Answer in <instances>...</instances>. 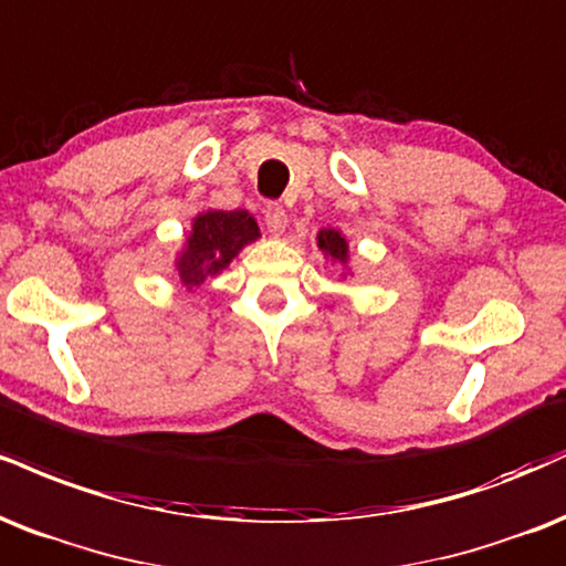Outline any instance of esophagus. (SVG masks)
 I'll use <instances>...</instances> for the list:
<instances>
[{"label": "esophagus", "mask_w": 566, "mask_h": 566, "mask_svg": "<svg viewBox=\"0 0 566 566\" xmlns=\"http://www.w3.org/2000/svg\"><path fill=\"white\" fill-rule=\"evenodd\" d=\"M265 229L271 237H282L287 229V213L282 206H269L265 208Z\"/></svg>", "instance_id": "obj_1"}]
</instances>
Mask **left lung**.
<instances>
[{
  "instance_id": "8db88e82",
  "label": "left lung",
  "mask_w": 566,
  "mask_h": 566,
  "mask_svg": "<svg viewBox=\"0 0 566 566\" xmlns=\"http://www.w3.org/2000/svg\"><path fill=\"white\" fill-rule=\"evenodd\" d=\"M316 244H318V250H322V253H324L326 261L337 263L339 269H343V271H339V276H343V279L353 276L350 244H348V237H345L343 231H339V229H332V227L318 229V234H316Z\"/></svg>"
}]
</instances>
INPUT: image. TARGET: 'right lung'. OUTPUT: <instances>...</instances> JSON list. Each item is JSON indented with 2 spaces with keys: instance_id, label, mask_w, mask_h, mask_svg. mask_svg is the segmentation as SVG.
<instances>
[{
  "instance_id": "add662e5",
  "label": "right lung",
  "mask_w": 566,
  "mask_h": 566,
  "mask_svg": "<svg viewBox=\"0 0 566 566\" xmlns=\"http://www.w3.org/2000/svg\"><path fill=\"white\" fill-rule=\"evenodd\" d=\"M255 240H261V229L250 210H200L174 258V274L189 292L200 290Z\"/></svg>"
}]
</instances>
